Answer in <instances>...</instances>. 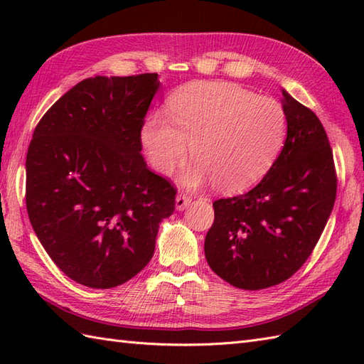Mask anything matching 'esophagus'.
I'll return each mask as SVG.
<instances>
[{
	"instance_id": "obj_1",
	"label": "esophagus",
	"mask_w": 364,
	"mask_h": 364,
	"mask_svg": "<svg viewBox=\"0 0 364 364\" xmlns=\"http://www.w3.org/2000/svg\"><path fill=\"white\" fill-rule=\"evenodd\" d=\"M189 203H191V198L188 196H184V194L176 196V198H175V208H176L178 211L186 210V208L189 206Z\"/></svg>"
}]
</instances>
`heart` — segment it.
Here are the masks:
<instances>
[{"mask_svg": "<svg viewBox=\"0 0 364 364\" xmlns=\"http://www.w3.org/2000/svg\"><path fill=\"white\" fill-rule=\"evenodd\" d=\"M168 119L154 114L142 127L151 166L170 173L188 156L180 181L197 188L208 181L225 192L253 186L274 164L286 136L282 105L228 82H202L176 90Z\"/></svg>", "mask_w": 364, "mask_h": 364, "instance_id": "1", "label": "heart"}]
</instances>
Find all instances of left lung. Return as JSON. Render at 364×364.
I'll return each mask as SVG.
<instances>
[{"label":"left lung","mask_w":364,"mask_h":364,"mask_svg":"<svg viewBox=\"0 0 364 364\" xmlns=\"http://www.w3.org/2000/svg\"><path fill=\"white\" fill-rule=\"evenodd\" d=\"M286 141L266 176L244 196L215 200L208 264L239 289L288 280L318 244L336 198L328 137L313 111L282 89Z\"/></svg>","instance_id":"left-lung-1"}]
</instances>
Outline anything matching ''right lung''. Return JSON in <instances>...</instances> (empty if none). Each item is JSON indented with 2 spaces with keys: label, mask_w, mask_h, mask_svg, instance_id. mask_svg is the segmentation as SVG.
<instances>
[{
  "label": "right lung",
  "mask_w": 364,
  "mask_h": 364,
  "mask_svg": "<svg viewBox=\"0 0 364 364\" xmlns=\"http://www.w3.org/2000/svg\"><path fill=\"white\" fill-rule=\"evenodd\" d=\"M158 73L95 76L38 122L26 154V208L63 272L94 289L123 284L149 264L172 184L144 161L141 129Z\"/></svg>",
  "instance_id": "obj_1"
}]
</instances>
